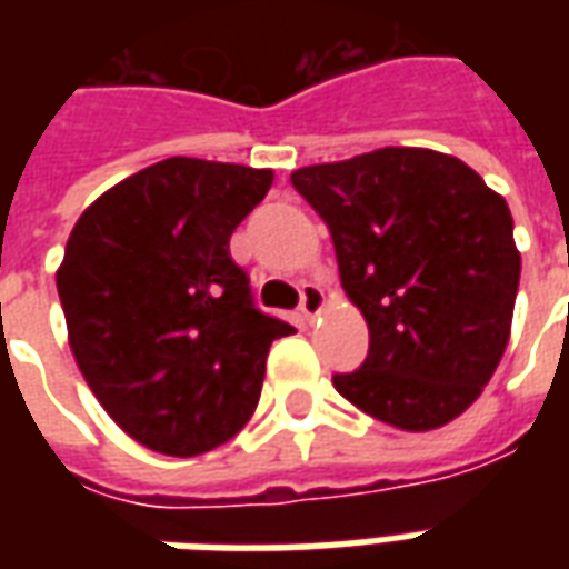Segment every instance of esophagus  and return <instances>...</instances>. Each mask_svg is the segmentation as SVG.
Masks as SVG:
<instances>
[{"mask_svg":"<svg viewBox=\"0 0 569 569\" xmlns=\"http://www.w3.org/2000/svg\"><path fill=\"white\" fill-rule=\"evenodd\" d=\"M326 308V292H322V286L317 283H305L301 286V317L305 320H313L320 310Z\"/></svg>","mask_w":569,"mask_h":569,"instance_id":"1","label":"esophagus"}]
</instances>
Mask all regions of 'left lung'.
<instances>
[{
  "label": "left lung",
  "instance_id": "1",
  "mask_svg": "<svg viewBox=\"0 0 569 569\" xmlns=\"http://www.w3.org/2000/svg\"><path fill=\"white\" fill-rule=\"evenodd\" d=\"M292 186L329 224L369 357L338 393L390 427H445L476 402L509 345L521 277L512 212L485 179L432 149L313 163Z\"/></svg>",
  "mask_w": 569,
  "mask_h": 569
}]
</instances>
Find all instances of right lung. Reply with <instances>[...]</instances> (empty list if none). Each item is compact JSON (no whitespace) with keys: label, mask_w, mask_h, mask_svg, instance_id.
<instances>
[{"label":"right lung","mask_w":569,"mask_h":569,"mask_svg":"<svg viewBox=\"0 0 569 569\" xmlns=\"http://www.w3.org/2000/svg\"><path fill=\"white\" fill-rule=\"evenodd\" d=\"M273 182L243 163L167 158L81 212L57 271L69 347L130 439L212 451L259 406L264 359L292 326L261 313L231 234Z\"/></svg>","instance_id":"add662e5"}]
</instances>
